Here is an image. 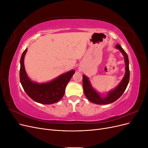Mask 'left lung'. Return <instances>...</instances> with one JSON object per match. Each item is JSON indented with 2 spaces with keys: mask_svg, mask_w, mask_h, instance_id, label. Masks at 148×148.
Wrapping results in <instances>:
<instances>
[{
  "mask_svg": "<svg viewBox=\"0 0 148 148\" xmlns=\"http://www.w3.org/2000/svg\"><path fill=\"white\" fill-rule=\"evenodd\" d=\"M122 53L125 57V74L122 82L118 85V86L114 90L108 92L107 96L105 97H102L99 94H98L95 89H94L89 82L88 78L85 75H83V86L85 96L87 99L92 103L96 104H107L114 102L123 95V93L126 89L127 85L130 79V70H129V60L127 53L122 49L119 44L115 46Z\"/></svg>",
  "mask_w": 148,
  "mask_h": 148,
  "instance_id": "1",
  "label": "left lung"
}]
</instances>
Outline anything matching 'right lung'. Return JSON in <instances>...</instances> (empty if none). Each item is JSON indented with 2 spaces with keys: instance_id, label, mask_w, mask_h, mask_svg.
<instances>
[{
  "instance_id": "obj_1",
  "label": "right lung",
  "mask_w": 148,
  "mask_h": 148,
  "mask_svg": "<svg viewBox=\"0 0 148 148\" xmlns=\"http://www.w3.org/2000/svg\"><path fill=\"white\" fill-rule=\"evenodd\" d=\"M27 48L21 57L20 70V80L25 91L33 100L41 104H51L58 102L64 96L65 87L75 71L71 70L46 83L38 84L31 82L25 69L24 57Z\"/></svg>"
}]
</instances>
